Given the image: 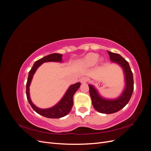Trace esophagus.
I'll use <instances>...</instances> for the list:
<instances>
[{
    "mask_svg": "<svg viewBox=\"0 0 151 151\" xmlns=\"http://www.w3.org/2000/svg\"><path fill=\"white\" fill-rule=\"evenodd\" d=\"M88 77H81V79H80V81H81V83L82 84H85V83H86L87 82H88Z\"/></svg>",
    "mask_w": 151,
    "mask_h": 151,
    "instance_id": "34e87169",
    "label": "esophagus"
}]
</instances>
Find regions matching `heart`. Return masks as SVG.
<instances>
[{
  "label": "heart",
  "instance_id": "b5f03b06",
  "mask_svg": "<svg viewBox=\"0 0 151 151\" xmlns=\"http://www.w3.org/2000/svg\"><path fill=\"white\" fill-rule=\"evenodd\" d=\"M99 55L95 53H90L83 58L81 61L83 65L86 66H93L99 60Z\"/></svg>",
  "mask_w": 151,
  "mask_h": 151
}]
</instances>
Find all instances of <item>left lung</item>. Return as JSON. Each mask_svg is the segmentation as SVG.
I'll return each mask as SVG.
<instances>
[{
    "instance_id": "8db88e82",
    "label": "left lung",
    "mask_w": 151,
    "mask_h": 151,
    "mask_svg": "<svg viewBox=\"0 0 151 151\" xmlns=\"http://www.w3.org/2000/svg\"><path fill=\"white\" fill-rule=\"evenodd\" d=\"M112 63L119 65L123 70L125 76V88L119 97L116 99H106L102 97L98 90L92 84H89V94L92 104L96 111L104 114H111L120 111L124 108L133 93L134 78L129 63L120 55L108 51Z\"/></svg>"
}]
</instances>
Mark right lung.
I'll return each mask as SVG.
<instances>
[{
	"label": "right lung",
	"instance_id": "1",
	"mask_svg": "<svg viewBox=\"0 0 151 151\" xmlns=\"http://www.w3.org/2000/svg\"><path fill=\"white\" fill-rule=\"evenodd\" d=\"M62 62V55L60 53H52L45 56L36 61L31 69L29 72L28 81L26 83V96L31 106L39 115L49 118H60L66 116L69 113L73 106V96L75 93L79 88L80 83H77L69 86L66 93L57 104L53 107L42 109L37 107L31 101L29 95V86L31 84L33 75L37 68L45 62Z\"/></svg>",
	"mask_w": 151,
	"mask_h": 151
}]
</instances>
